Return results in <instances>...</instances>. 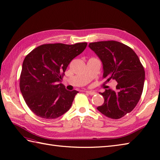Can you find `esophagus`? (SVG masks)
Wrapping results in <instances>:
<instances>
[{"mask_svg": "<svg viewBox=\"0 0 160 160\" xmlns=\"http://www.w3.org/2000/svg\"><path fill=\"white\" fill-rule=\"evenodd\" d=\"M85 92L87 93H88L90 95H94L96 94V93L95 91H85Z\"/></svg>", "mask_w": 160, "mask_h": 160, "instance_id": "34e87169", "label": "esophagus"}]
</instances>
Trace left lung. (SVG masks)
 Wrapping results in <instances>:
<instances>
[{
    "label": "left lung",
    "mask_w": 160,
    "mask_h": 160,
    "mask_svg": "<svg viewBox=\"0 0 160 160\" xmlns=\"http://www.w3.org/2000/svg\"><path fill=\"white\" fill-rule=\"evenodd\" d=\"M103 65L106 82H118L116 91L105 89L100 93L104 103L97 109L109 118L118 119L130 113L137 105L143 92L145 71L139 57L126 45L115 41L89 43Z\"/></svg>",
    "instance_id": "8db88e82"
}]
</instances>
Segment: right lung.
Returning <instances> with one entry per match:
<instances>
[{
  "mask_svg": "<svg viewBox=\"0 0 160 160\" xmlns=\"http://www.w3.org/2000/svg\"><path fill=\"white\" fill-rule=\"evenodd\" d=\"M87 45V42L44 44L26 56L19 85L27 106L36 115L55 119L70 109L79 92L67 91L59 83L70 62L85 50Z\"/></svg>",
  "mask_w": 160,
  "mask_h": 160,
  "instance_id": "1",
  "label": "right lung"
}]
</instances>
